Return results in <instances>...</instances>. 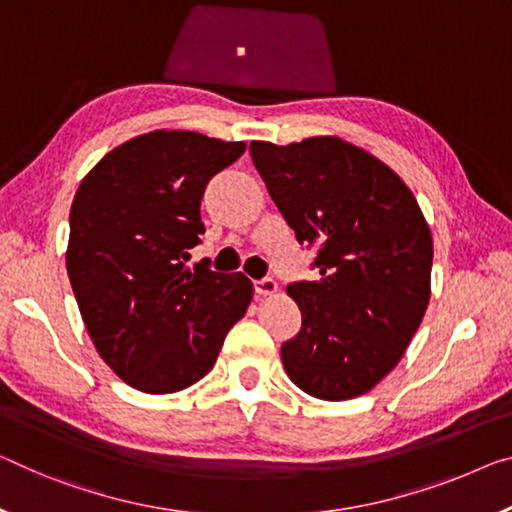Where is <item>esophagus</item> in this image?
I'll return each mask as SVG.
<instances>
[{
	"mask_svg": "<svg viewBox=\"0 0 512 512\" xmlns=\"http://www.w3.org/2000/svg\"><path fill=\"white\" fill-rule=\"evenodd\" d=\"M277 281H274L272 277H263V279H256L254 281V290H256V295H261V297H267V295H274L277 293Z\"/></svg>",
	"mask_w": 512,
	"mask_h": 512,
	"instance_id": "1",
	"label": "esophagus"
}]
</instances>
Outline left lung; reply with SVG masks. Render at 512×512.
Returning a JSON list of instances; mask_svg holds the SVG:
<instances>
[{"instance_id":"left-lung-1","label":"left lung","mask_w":512,"mask_h":512,"mask_svg":"<svg viewBox=\"0 0 512 512\" xmlns=\"http://www.w3.org/2000/svg\"><path fill=\"white\" fill-rule=\"evenodd\" d=\"M249 153L297 242L318 247L320 279L286 288L302 329L281 345L283 368L313 398H357L393 371L428 309L426 217L387 164L338 137L251 141Z\"/></svg>"}]
</instances>
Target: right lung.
Returning a JSON list of instances; mask_svg holds the SVG:
<instances>
[{"instance_id": "1", "label": "right lung", "mask_w": 512, "mask_h": 512, "mask_svg": "<svg viewBox=\"0 0 512 512\" xmlns=\"http://www.w3.org/2000/svg\"><path fill=\"white\" fill-rule=\"evenodd\" d=\"M245 141L155 130L109 151L70 208L68 279L98 355L132 389L174 393L212 366L247 313L245 274L185 265L210 178Z\"/></svg>"}]
</instances>
